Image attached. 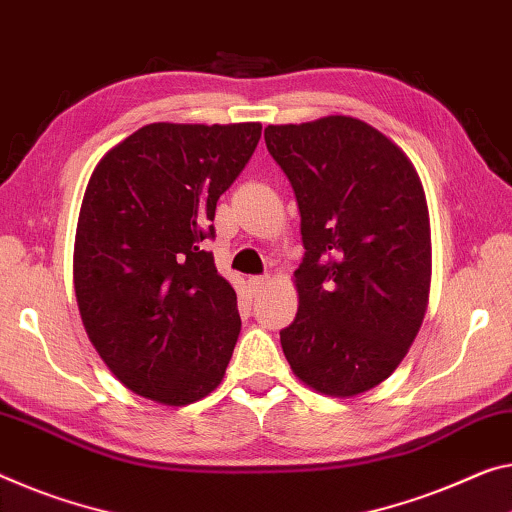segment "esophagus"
Listing matches in <instances>:
<instances>
[{
	"instance_id": "esophagus-1",
	"label": "esophagus",
	"mask_w": 512,
	"mask_h": 512,
	"mask_svg": "<svg viewBox=\"0 0 512 512\" xmlns=\"http://www.w3.org/2000/svg\"><path fill=\"white\" fill-rule=\"evenodd\" d=\"M267 283H270V277H251L249 279V286H251V290H254V293H261Z\"/></svg>"
}]
</instances>
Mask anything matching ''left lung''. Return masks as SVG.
<instances>
[{
  "label": "left lung",
  "mask_w": 512,
  "mask_h": 512,
  "mask_svg": "<svg viewBox=\"0 0 512 512\" xmlns=\"http://www.w3.org/2000/svg\"><path fill=\"white\" fill-rule=\"evenodd\" d=\"M265 144L295 192L306 249L283 355L306 387L352 398L396 371L426 316V192L410 157L352 116L267 125Z\"/></svg>",
  "instance_id": "obj_1"
}]
</instances>
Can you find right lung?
<instances>
[{"mask_svg": "<svg viewBox=\"0 0 512 512\" xmlns=\"http://www.w3.org/2000/svg\"><path fill=\"white\" fill-rule=\"evenodd\" d=\"M261 130L151 123L93 169L75 233V297L93 348L137 396L183 407L222 382L238 297L203 242Z\"/></svg>", "mask_w": 512, "mask_h": 512, "instance_id": "right-lung-1", "label": "right lung"}]
</instances>
